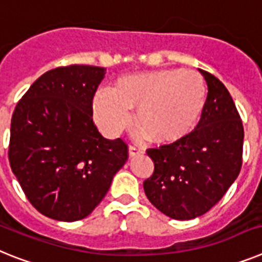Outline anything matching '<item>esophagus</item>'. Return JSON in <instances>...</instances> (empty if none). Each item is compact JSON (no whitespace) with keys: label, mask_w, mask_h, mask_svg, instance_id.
Returning a JSON list of instances; mask_svg holds the SVG:
<instances>
[{"label":"esophagus","mask_w":262,"mask_h":262,"mask_svg":"<svg viewBox=\"0 0 262 262\" xmlns=\"http://www.w3.org/2000/svg\"><path fill=\"white\" fill-rule=\"evenodd\" d=\"M140 155H142L141 149L136 148V146H133V145L129 146V157H136V156H140Z\"/></svg>","instance_id":"obj_1"}]
</instances>
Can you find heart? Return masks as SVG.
<instances>
[{"label": "heart", "mask_w": 262, "mask_h": 262, "mask_svg": "<svg viewBox=\"0 0 262 262\" xmlns=\"http://www.w3.org/2000/svg\"><path fill=\"white\" fill-rule=\"evenodd\" d=\"M208 89L193 70L161 69L118 78L116 88L104 86L93 98L94 121L107 137H117L132 122L136 109L138 130L150 141L172 144L199 125Z\"/></svg>", "instance_id": "obj_1"}]
</instances>
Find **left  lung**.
I'll list each match as a JSON object with an SVG mask.
<instances>
[{
  "label": "left lung",
  "mask_w": 262,
  "mask_h": 262,
  "mask_svg": "<svg viewBox=\"0 0 262 262\" xmlns=\"http://www.w3.org/2000/svg\"><path fill=\"white\" fill-rule=\"evenodd\" d=\"M208 85L202 117L180 141L148 149L155 172L145 194L164 214L193 220L223 199L243 164L244 127L232 96L221 81L200 69Z\"/></svg>",
  "instance_id": "8db88e82"
}]
</instances>
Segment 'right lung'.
Here are the masks:
<instances>
[{"mask_svg":"<svg viewBox=\"0 0 262 262\" xmlns=\"http://www.w3.org/2000/svg\"><path fill=\"white\" fill-rule=\"evenodd\" d=\"M105 73L88 65L52 69L14 109L9 162L30 204L49 219L89 216L127 160L126 144L102 137L93 122L92 101Z\"/></svg>","mask_w":262,"mask_h":262,"instance_id":"obj_1","label":"right lung"}]
</instances>
